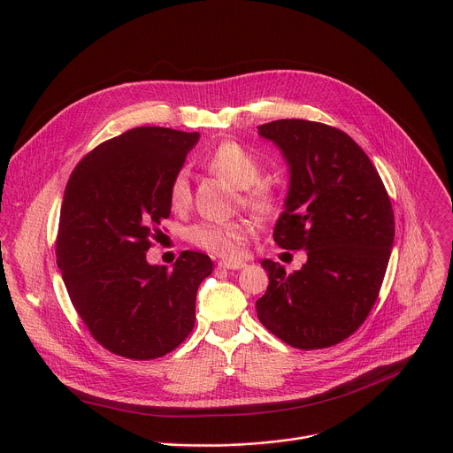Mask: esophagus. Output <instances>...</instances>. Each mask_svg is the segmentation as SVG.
Instances as JSON below:
<instances>
[{
    "label": "esophagus",
    "instance_id": "34e87169",
    "mask_svg": "<svg viewBox=\"0 0 453 453\" xmlns=\"http://www.w3.org/2000/svg\"><path fill=\"white\" fill-rule=\"evenodd\" d=\"M220 269H227V271H240L245 267L243 262H236V260H220L219 262Z\"/></svg>",
    "mask_w": 453,
    "mask_h": 453
}]
</instances>
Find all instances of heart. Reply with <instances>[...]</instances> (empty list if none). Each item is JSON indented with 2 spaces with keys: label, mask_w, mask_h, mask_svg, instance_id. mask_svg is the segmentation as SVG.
Wrapping results in <instances>:
<instances>
[{
  "label": "heart",
  "mask_w": 453,
  "mask_h": 453,
  "mask_svg": "<svg viewBox=\"0 0 453 453\" xmlns=\"http://www.w3.org/2000/svg\"><path fill=\"white\" fill-rule=\"evenodd\" d=\"M204 166L240 188V204L257 217H269L278 208V196L273 184L262 180V163L252 152L236 142L217 145L206 157ZM168 203L177 213L191 204V186L186 170L173 173L168 184ZM188 242L210 254L222 257H236L242 254L250 236V226L243 220L231 222H197L188 233Z\"/></svg>",
  "instance_id": "1"
}]
</instances>
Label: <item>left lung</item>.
I'll return each mask as SVG.
<instances>
[{
  "mask_svg": "<svg viewBox=\"0 0 453 453\" xmlns=\"http://www.w3.org/2000/svg\"><path fill=\"white\" fill-rule=\"evenodd\" d=\"M290 165L281 249L306 250L301 271L264 260L269 287L257 319L297 349H322L353 335L374 306L395 242V211L365 152L341 128L310 119L257 127Z\"/></svg>",
  "mask_w": 453,
  "mask_h": 453,
  "instance_id": "left-lung-1",
  "label": "left lung"
}]
</instances>
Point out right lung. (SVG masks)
<instances>
[{"label":"right lung","instance_id":"add662e5","mask_svg":"<svg viewBox=\"0 0 453 453\" xmlns=\"http://www.w3.org/2000/svg\"><path fill=\"white\" fill-rule=\"evenodd\" d=\"M197 142L199 133L131 128L88 152L64 191L57 265L91 337L118 357H165L196 326L210 256L182 250L166 271L145 254L170 217V179Z\"/></svg>","mask_w":453,"mask_h":453}]
</instances>
